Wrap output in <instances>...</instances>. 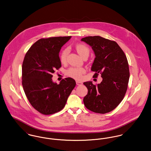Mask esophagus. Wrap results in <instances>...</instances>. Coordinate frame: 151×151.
I'll use <instances>...</instances> for the list:
<instances>
[{"mask_svg": "<svg viewBox=\"0 0 151 151\" xmlns=\"http://www.w3.org/2000/svg\"><path fill=\"white\" fill-rule=\"evenodd\" d=\"M76 84L78 85V86H81L83 84V83L81 82V81H76Z\"/></svg>", "mask_w": 151, "mask_h": 151, "instance_id": "obj_1", "label": "esophagus"}]
</instances>
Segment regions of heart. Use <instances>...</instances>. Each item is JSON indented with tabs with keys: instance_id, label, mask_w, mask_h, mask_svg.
Returning a JSON list of instances; mask_svg holds the SVG:
<instances>
[{
	"instance_id": "b5f03b06",
	"label": "heart",
	"mask_w": 151,
	"mask_h": 151,
	"mask_svg": "<svg viewBox=\"0 0 151 151\" xmlns=\"http://www.w3.org/2000/svg\"><path fill=\"white\" fill-rule=\"evenodd\" d=\"M75 49L81 57H83L86 54H89L90 52L89 48L84 44H77L75 46ZM68 53V48H65L62 50L60 55V60L61 63H65ZM85 72L86 70L82 67H71L69 70H67V73L68 76L72 78H73L76 79H79L82 77V75L85 73Z\"/></svg>"
}]
</instances>
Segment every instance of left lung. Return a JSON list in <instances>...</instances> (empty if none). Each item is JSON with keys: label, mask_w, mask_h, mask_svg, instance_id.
I'll return each mask as SVG.
<instances>
[{"label": "left lung", "mask_w": 151, "mask_h": 151, "mask_svg": "<svg viewBox=\"0 0 151 151\" xmlns=\"http://www.w3.org/2000/svg\"><path fill=\"white\" fill-rule=\"evenodd\" d=\"M81 41L93 49L95 58L91 70L102 81L96 86L84 82L88 93L83 99L85 106L93 112L104 114L113 110L122 101L128 88L130 73L128 60L116 42L100 36H88Z\"/></svg>", "instance_id": "left-lung-1"}]
</instances>
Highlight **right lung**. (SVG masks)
Returning <instances> with one entry per match:
<instances>
[{
  "instance_id": "1",
  "label": "right lung",
  "mask_w": 151,
  "mask_h": 151,
  "mask_svg": "<svg viewBox=\"0 0 151 151\" xmlns=\"http://www.w3.org/2000/svg\"><path fill=\"white\" fill-rule=\"evenodd\" d=\"M70 38H41L30 47L23 60V90L32 106L43 114H52L62 110L76 86L71 78L63 79L58 84L52 79L55 70L61 66L60 49Z\"/></svg>"
}]
</instances>
